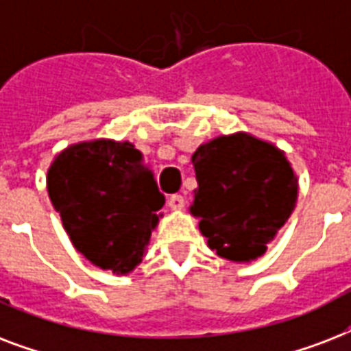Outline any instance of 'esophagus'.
<instances>
[{"label":"esophagus","mask_w":351,"mask_h":351,"mask_svg":"<svg viewBox=\"0 0 351 351\" xmlns=\"http://www.w3.org/2000/svg\"><path fill=\"white\" fill-rule=\"evenodd\" d=\"M167 204H169L171 209L180 211V209H184V204H186V200H184V197H182V195H173V197H169Z\"/></svg>","instance_id":"esophagus-1"}]
</instances>
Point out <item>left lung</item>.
<instances>
[{
    "label": "left lung",
    "mask_w": 351,
    "mask_h": 351,
    "mask_svg": "<svg viewBox=\"0 0 351 351\" xmlns=\"http://www.w3.org/2000/svg\"><path fill=\"white\" fill-rule=\"evenodd\" d=\"M198 187L191 211L217 255L251 262L293 213L299 180L282 149L250 132L222 134L193 154Z\"/></svg>",
    "instance_id": "8db88e82"
}]
</instances>
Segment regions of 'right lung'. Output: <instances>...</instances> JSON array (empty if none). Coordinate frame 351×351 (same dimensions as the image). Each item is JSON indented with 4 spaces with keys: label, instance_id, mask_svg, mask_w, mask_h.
<instances>
[{
    "label": "right lung",
    "instance_id": "right-lung-1",
    "mask_svg": "<svg viewBox=\"0 0 351 351\" xmlns=\"http://www.w3.org/2000/svg\"><path fill=\"white\" fill-rule=\"evenodd\" d=\"M47 191L73 245L95 266L127 275L143 261L165 198L131 142L69 145L47 171Z\"/></svg>",
    "mask_w": 351,
    "mask_h": 351
}]
</instances>
